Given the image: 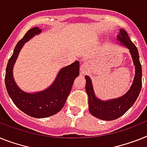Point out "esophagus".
Wrapping results in <instances>:
<instances>
[{"label":"esophagus","instance_id":"obj_1","mask_svg":"<svg viewBox=\"0 0 147 147\" xmlns=\"http://www.w3.org/2000/svg\"><path fill=\"white\" fill-rule=\"evenodd\" d=\"M87 63H83L81 64V71L82 73H86L87 71Z\"/></svg>","mask_w":147,"mask_h":147}]
</instances>
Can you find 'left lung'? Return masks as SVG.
Listing matches in <instances>:
<instances>
[{
  "label": "left lung",
  "mask_w": 147,
  "mask_h": 147,
  "mask_svg": "<svg viewBox=\"0 0 147 147\" xmlns=\"http://www.w3.org/2000/svg\"><path fill=\"white\" fill-rule=\"evenodd\" d=\"M117 39L122 46H125L129 50L135 69L132 84L126 93L118 98L102 100L95 94L90 78L87 76H85V89L88 96L89 111L95 117L106 121L113 120L123 116L134 105L142 87V68L137 47L131 41L127 32L122 28L119 29Z\"/></svg>",
  "instance_id": "obj_1"
}]
</instances>
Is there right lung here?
Listing matches in <instances>:
<instances>
[{"mask_svg": "<svg viewBox=\"0 0 147 147\" xmlns=\"http://www.w3.org/2000/svg\"><path fill=\"white\" fill-rule=\"evenodd\" d=\"M42 29L35 27L30 29L24 37L17 43L7 63L5 84L9 96L16 107L24 113L34 118H45L55 115L64 106L71 91L74 80L79 76V61L62 68L54 82L44 90L27 92L17 85L13 77V67L20 51L36 35L41 34Z\"/></svg>", "mask_w": 147, "mask_h": 147, "instance_id": "1", "label": "right lung"}]
</instances>
